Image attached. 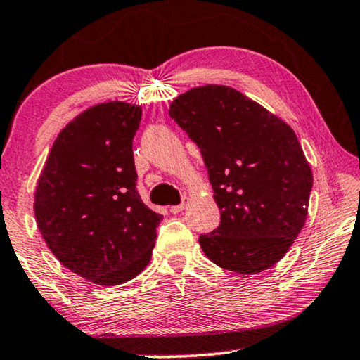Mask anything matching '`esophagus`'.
Wrapping results in <instances>:
<instances>
[{
    "label": "esophagus",
    "instance_id": "1",
    "mask_svg": "<svg viewBox=\"0 0 360 360\" xmlns=\"http://www.w3.org/2000/svg\"><path fill=\"white\" fill-rule=\"evenodd\" d=\"M188 203H190V198L188 196H184V200H181V203L180 205H176V206H170V213L172 214H176V213H180V211H184L186 206H188Z\"/></svg>",
    "mask_w": 360,
    "mask_h": 360
}]
</instances>
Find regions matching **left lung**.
Returning a JSON list of instances; mask_svg holds the SVG:
<instances>
[{"instance_id": "obj_1", "label": "left lung", "mask_w": 360, "mask_h": 360, "mask_svg": "<svg viewBox=\"0 0 360 360\" xmlns=\"http://www.w3.org/2000/svg\"><path fill=\"white\" fill-rule=\"evenodd\" d=\"M169 115L200 147L221 224L201 234L206 257L254 275L278 262L308 214L313 172L283 120L226 85L191 88Z\"/></svg>"}]
</instances>
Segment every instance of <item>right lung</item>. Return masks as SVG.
<instances>
[{"instance_id":"obj_1","label":"right lung","mask_w":360,"mask_h":360,"mask_svg":"<svg viewBox=\"0 0 360 360\" xmlns=\"http://www.w3.org/2000/svg\"><path fill=\"white\" fill-rule=\"evenodd\" d=\"M141 106L100 103L58 132L37 180L34 213L52 254L103 287L129 282L149 264L162 216L136 190L132 139Z\"/></svg>"}]
</instances>
